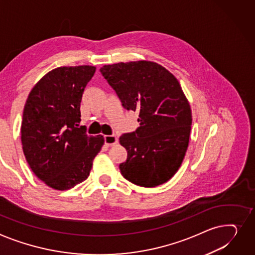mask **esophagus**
I'll use <instances>...</instances> for the list:
<instances>
[{
  "mask_svg": "<svg viewBox=\"0 0 255 255\" xmlns=\"http://www.w3.org/2000/svg\"><path fill=\"white\" fill-rule=\"evenodd\" d=\"M118 142V138L116 135H106L105 136V143L109 146H112Z\"/></svg>",
  "mask_w": 255,
  "mask_h": 255,
  "instance_id": "obj_1",
  "label": "esophagus"
}]
</instances>
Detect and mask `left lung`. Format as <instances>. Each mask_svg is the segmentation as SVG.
Listing matches in <instances>:
<instances>
[{
    "label": "left lung",
    "instance_id": "1",
    "mask_svg": "<svg viewBox=\"0 0 255 255\" xmlns=\"http://www.w3.org/2000/svg\"><path fill=\"white\" fill-rule=\"evenodd\" d=\"M127 111L138 113L139 127L124 133L120 143L127 160L122 175L144 186L165 183L178 170L189 146L192 111L177 79L151 61H130L100 69Z\"/></svg>",
    "mask_w": 255,
    "mask_h": 255
}]
</instances>
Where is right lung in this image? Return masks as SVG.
<instances>
[{
	"label": "right lung",
	"instance_id": "obj_1",
	"mask_svg": "<svg viewBox=\"0 0 255 255\" xmlns=\"http://www.w3.org/2000/svg\"><path fill=\"white\" fill-rule=\"evenodd\" d=\"M96 67L61 66L46 74L26 99L21 123L25 159L35 175L58 191L86 180L105 143L88 136L81 121L83 92Z\"/></svg>",
	"mask_w": 255,
	"mask_h": 255
}]
</instances>
